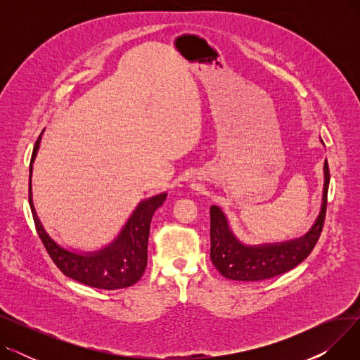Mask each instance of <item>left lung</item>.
<instances>
[{
  "label": "left lung",
  "instance_id": "8db88e82",
  "mask_svg": "<svg viewBox=\"0 0 360 360\" xmlns=\"http://www.w3.org/2000/svg\"><path fill=\"white\" fill-rule=\"evenodd\" d=\"M324 194L321 212L311 231L299 239L248 247L232 233L229 223L217 205L210 207V257L217 271L231 280L258 281L280 276L304 261L315 248L327 212L330 169L324 163Z\"/></svg>",
  "mask_w": 360,
  "mask_h": 360
}]
</instances>
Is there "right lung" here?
I'll return each instance as SVG.
<instances>
[{
    "instance_id": "add662e5",
    "label": "right lung",
    "mask_w": 360,
    "mask_h": 360,
    "mask_svg": "<svg viewBox=\"0 0 360 360\" xmlns=\"http://www.w3.org/2000/svg\"><path fill=\"white\" fill-rule=\"evenodd\" d=\"M41 136L34 143L30 160L29 204L37 235L51 259L63 274L90 288L117 290L132 286L141 278L147 267V243L151 217L166 200V193L141 201L121 233L109 247L89 254L67 251L46 233L41 220L37 219L32 201V163L39 148Z\"/></svg>"
}]
</instances>
